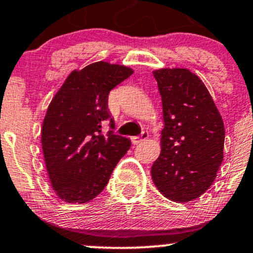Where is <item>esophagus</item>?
<instances>
[{
  "label": "esophagus",
  "mask_w": 253,
  "mask_h": 253,
  "mask_svg": "<svg viewBox=\"0 0 253 253\" xmlns=\"http://www.w3.org/2000/svg\"><path fill=\"white\" fill-rule=\"evenodd\" d=\"M148 137H149L148 132L143 131L141 133V136H133V137H131V142H132V144H139L141 142H143V141H145V139H148Z\"/></svg>",
  "instance_id": "1"
}]
</instances>
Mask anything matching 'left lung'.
<instances>
[{"label":"left lung","instance_id":"obj_1","mask_svg":"<svg viewBox=\"0 0 253 253\" xmlns=\"http://www.w3.org/2000/svg\"><path fill=\"white\" fill-rule=\"evenodd\" d=\"M153 74L162 98L165 127L151 179L165 198L189 203L215 180L224 160V122L197 74L187 68H160Z\"/></svg>","mask_w":253,"mask_h":253}]
</instances>
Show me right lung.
I'll use <instances>...</instances> for the list:
<instances>
[{
  "instance_id": "add662e5",
  "label": "right lung",
  "mask_w": 253,
  "mask_h": 253,
  "mask_svg": "<svg viewBox=\"0 0 253 253\" xmlns=\"http://www.w3.org/2000/svg\"><path fill=\"white\" fill-rule=\"evenodd\" d=\"M132 68L97 61L68 74L49 103L41 129V145L50 186L65 203L85 204L108 185L131 142L112 130L109 93L129 78Z\"/></svg>"
}]
</instances>
